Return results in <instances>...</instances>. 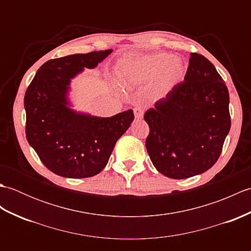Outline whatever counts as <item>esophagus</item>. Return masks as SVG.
Returning a JSON list of instances; mask_svg holds the SVG:
<instances>
[{"label": "esophagus", "instance_id": "esophagus-1", "mask_svg": "<svg viewBox=\"0 0 251 251\" xmlns=\"http://www.w3.org/2000/svg\"><path fill=\"white\" fill-rule=\"evenodd\" d=\"M134 113H135L136 119L139 120L143 116V109L140 108V106H136V108L134 109Z\"/></svg>", "mask_w": 251, "mask_h": 251}]
</instances>
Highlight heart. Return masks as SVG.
<instances>
[{
    "instance_id": "1",
    "label": "heart",
    "mask_w": 251,
    "mask_h": 251,
    "mask_svg": "<svg viewBox=\"0 0 251 251\" xmlns=\"http://www.w3.org/2000/svg\"><path fill=\"white\" fill-rule=\"evenodd\" d=\"M120 76L128 84L154 81L152 92L156 96L169 93L183 77V63L175 55L161 52L141 58H126L120 65Z\"/></svg>"
}]
</instances>
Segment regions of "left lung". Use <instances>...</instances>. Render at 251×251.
<instances>
[{"mask_svg":"<svg viewBox=\"0 0 251 251\" xmlns=\"http://www.w3.org/2000/svg\"><path fill=\"white\" fill-rule=\"evenodd\" d=\"M230 96L215 66L191 52L184 81L145 113L146 147L159 173L185 179L205 173L219 158L231 128Z\"/></svg>","mask_w":251,"mask_h":251,"instance_id":"obj_1","label":"left lung"}]
</instances>
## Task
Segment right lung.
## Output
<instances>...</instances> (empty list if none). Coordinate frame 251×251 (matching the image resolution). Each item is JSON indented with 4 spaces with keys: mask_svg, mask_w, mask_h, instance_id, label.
I'll return each instance as SVG.
<instances>
[{
    "mask_svg": "<svg viewBox=\"0 0 251 251\" xmlns=\"http://www.w3.org/2000/svg\"><path fill=\"white\" fill-rule=\"evenodd\" d=\"M112 50L74 54L46 61L25 95V137L50 172L66 178H88L108 164L116 141L134 121L127 110L111 117L77 113L70 108L71 78L93 69Z\"/></svg>",
    "mask_w": 251,
    "mask_h": 251,
    "instance_id": "right-lung-1",
    "label": "right lung"
}]
</instances>
